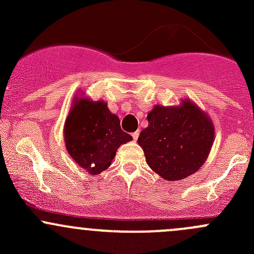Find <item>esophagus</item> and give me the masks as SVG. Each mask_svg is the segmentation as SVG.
Instances as JSON below:
<instances>
[{
  "label": "esophagus",
  "instance_id": "1",
  "mask_svg": "<svg viewBox=\"0 0 254 254\" xmlns=\"http://www.w3.org/2000/svg\"><path fill=\"white\" fill-rule=\"evenodd\" d=\"M131 136H132V139H134V141H136V140H137V137H139V131H135V132H132V134H131Z\"/></svg>",
  "mask_w": 254,
  "mask_h": 254
}]
</instances>
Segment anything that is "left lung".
Masks as SVG:
<instances>
[{"label": "left lung", "mask_w": 254, "mask_h": 254, "mask_svg": "<svg viewBox=\"0 0 254 254\" xmlns=\"http://www.w3.org/2000/svg\"><path fill=\"white\" fill-rule=\"evenodd\" d=\"M148 127L137 142L148 167L166 181L194 175L207 160L215 129L207 113L189 99L179 106L156 104L147 114Z\"/></svg>", "instance_id": "1"}]
</instances>
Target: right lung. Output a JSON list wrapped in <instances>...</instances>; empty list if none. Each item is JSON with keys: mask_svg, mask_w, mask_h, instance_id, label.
<instances>
[{"mask_svg": "<svg viewBox=\"0 0 254 254\" xmlns=\"http://www.w3.org/2000/svg\"><path fill=\"white\" fill-rule=\"evenodd\" d=\"M66 150L73 161L97 176L111 166L117 150L132 140L120 127L118 115L113 114L104 101L76 97L64 127Z\"/></svg>", "mask_w": 254, "mask_h": 254, "instance_id": "add662e5", "label": "right lung"}]
</instances>
